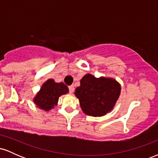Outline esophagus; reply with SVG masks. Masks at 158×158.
<instances>
[{"instance_id":"obj_1","label":"esophagus","mask_w":158,"mask_h":158,"mask_svg":"<svg viewBox=\"0 0 158 158\" xmlns=\"http://www.w3.org/2000/svg\"><path fill=\"white\" fill-rule=\"evenodd\" d=\"M73 91H74L73 85H70V86H69V92H70V94H73Z\"/></svg>"}]
</instances>
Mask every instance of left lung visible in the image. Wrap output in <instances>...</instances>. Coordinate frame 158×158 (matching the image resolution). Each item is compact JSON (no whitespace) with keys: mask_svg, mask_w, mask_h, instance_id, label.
Listing matches in <instances>:
<instances>
[{"mask_svg":"<svg viewBox=\"0 0 158 158\" xmlns=\"http://www.w3.org/2000/svg\"><path fill=\"white\" fill-rule=\"evenodd\" d=\"M120 90V85L115 79L86 74L76 88L75 95L85 114L102 117L113 109Z\"/></svg>","mask_w":158,"mask_h":158,"instance_id":"1","label":"left lung"}]
</instances>
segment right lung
<instances>
[{"label":"right lung","mask_w":158,"mask_h":158,"mask_svg":"<svg viewBox=\"0 0 158 158\" xmlns=\"http://www.w3.org/2000/svg\"><path fill=\"white\" fill-rule=\"evenodd\" d=\"M68 91V86L64 83H57L53 79H48L41 86L33 102L39 108L49 111L57 105L59 97Z\"/></svg>","instance_id":"add662e5"}]
</instances>
